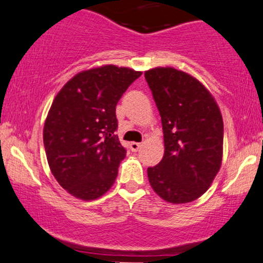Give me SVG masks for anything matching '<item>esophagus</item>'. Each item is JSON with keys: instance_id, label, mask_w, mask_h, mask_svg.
<instances>
[{"instance_id": "34e87169", "label": "esophagus", "mask_w": 263, "mask_h": 263, "mask_svg": "<svg viewBox=\"0 0 263 263\" xmlns=\"http://www.w3.org/2000/svg\"><path fill=\"white\" fill-rule=\"evenodd\" d=\"M141 147V144L140 143H135V141H132L130 143V149L132 152H138Z\"/></svg>"}]
</instances>
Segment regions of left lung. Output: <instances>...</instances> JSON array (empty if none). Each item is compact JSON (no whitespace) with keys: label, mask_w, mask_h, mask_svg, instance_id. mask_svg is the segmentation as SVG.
<instances>
[{"label":"left lung","mask_w":263,"mask_h":263,"mask_svg":"<svg viewBox=\"0 0 263 263\" xmlns=\"http://www.w3.org/2000/svg\"><path fill=\"white\" fill-rule=\"evenodd\" d=\"M161 117L164 156L147 167L153 190L170 203L199 199L219 173L223 122L219 105L199 79L173 67L145 70Z\"/></svg>","instance_id":"obj_1"}]
</instances>
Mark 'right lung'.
Segmentation results:
<instances>
[{
    "label": "right lung",
    "mask_w": 263,
    "mask_h": 263,
    "mask_svg": "<svg viewBox=\"0 0 263 263\" xmlns=\"http://www.w3.org/2000/svg\"><path fill=\"white\" fill-rule=\"evenodd\" d=\"M140 76L128 67H94L72 77L53 99L43 128L47 161L77 199H99L113 186L126 155L116 134V107Z\"/></svg>",
    "instance_id": "1"
}]
</instances>
